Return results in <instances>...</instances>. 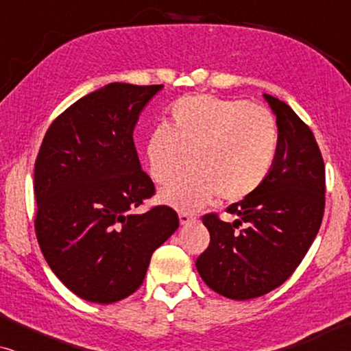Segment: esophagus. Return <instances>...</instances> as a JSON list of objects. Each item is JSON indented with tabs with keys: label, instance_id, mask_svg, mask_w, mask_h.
Segmentation results:
<instances>
[{
	"label": "esophagus",
	"instance_id": "34e87169",
	"mask_svg": "<svg viewBox=\"0 0 351 351\" xmlns=\"http://www.w3.org/2000/svg\"><path fill=\"white\" fill-rule=\"evenodd\" d=\"M179 220H180V225H189V223H191V222H195V217L193 215H190V214H186V213H180L179 214Z\"/></svg>",
	"mask_w": 351,
	"mask_h": 351
}]
</instances>
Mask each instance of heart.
<instances>
[{"label": "heart", "mask_w": 351, "mask_h": 351, "mask_svg": "<svg viewBox=\"0 0 351 351\" xmlns=\"http://www.w3.org/2000/svg\"><path fill=\"white\" fill-rule=\"evenodd\" d=\"M280 148L276 119L267 108L241 99L186 95L169 108V126L158 124L145 142L148 174L167 184L160 191L180 210L203 208L215 195L227 203L251 196L273 169Z\"/></svg>", "instance_id": "heart-1"}]
</instances>
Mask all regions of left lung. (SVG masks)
Instances as JSON below:
<instances>
[{"instance_id":"obj_1","label":"left lung","mask_w":351,"mask_h":351,"mask_svg":"<svg viewBox=\"0 0 351 351\" xmlns=\"http://www.w3.org/2000/svg\"><path fill=\"white\" fill-rule=\"evenodd\" d=\"M263 97L280 131L275 165L251 196L228 206L227 213L238 215L233 223L203 215L210 241L196 258L206 285L233 300L281 286L315 241L324 214V161L313 132L289 105Z\"/></svg>"}]
</instances>
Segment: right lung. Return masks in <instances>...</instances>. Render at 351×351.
Segmentation results:
<instances>
[{
	"label": "right lung",
	"mask_w": 351,
	"mask_h": 351,
	"mask_svg": "<svg viewBox=\"0 0 351 351\" xmlns=\"http://www.w3.org/2000/svg\"><path fill=\"white\" fill-rule=\"evenodd\" d=\"M162 84L110 83L47 129L35 161V232L56 276L81 299L113 304L136 292L152 254L179 228L169 206L134 214L155 195L132 132Z\"/></svg>",
	"instance_id": "1"
}]
</instances>
